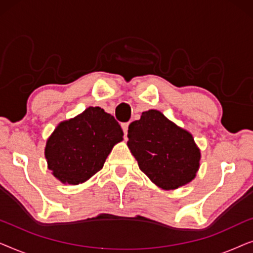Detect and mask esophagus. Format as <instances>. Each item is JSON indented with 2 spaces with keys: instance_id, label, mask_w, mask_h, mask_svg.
<instances>
[{
  "instance_id": "1",
  "label": "esophagus",
  "mask_w": 253,
  "mask_h": 253,
  "mask_svg": "<svg viewBox=\"0 0 253 253\" xmlns=\"http://www.w3.org/2000/svg\"><path fill=\"white\" fill-rule=\"evenodd\" d=\"M127 127H129V123H122V130H123V132H124V136H126Z\"/></svg>"
}]
</instances>
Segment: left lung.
Wrapping results in <instances>:
<instances>
[{"label":"left lung","mask_w":253,"mask_h":253,"mask_svg":"<svg viewBox=\"0 0 253 253\" xmlns=\"http://www.w3.org/2000/svg\"><path fill=\"white\" fill-rule=\"evenodd\" d=\"M127 138L140 170L160 189H178L196 177L202 154L192 134L159 110L141 114L129 126Z\"/></svg>","instance_id":"obj_1"}]
</instances>
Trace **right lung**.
<instances>
[{
    "instance_id": "obj_1",
    "label": "right lung",
    "mask_w": 253,
    "mask_h": 253,
    "mask_svg": "<svg viewBox=\"0 0 253 253\" xmlns=\"http://www.w3.org/2000/svg\"><path fill=\"white\" fill-rule=\"evenodd\" d=\"M123 131L114 116L88 107L74 119L58 123L46 141L48 169L63 184H82L102 169Z\"/></svg>"
}]
</instances>
